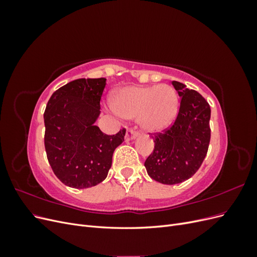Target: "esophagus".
<instances>
[{"mask_svg":"<svg viewBox=\"0 0 257 257\" xmlns=\"http://www.w3.org/2000/svg\"><path fill=\"white\" fill-rule=\"evenodd\" d=\"M138 133L136 131H134L133 128H127L126 134H125V141H131V139H134L135 137H137Z\"/></svg>","mask_w":257,"mask_h":257,"instance_id":"34e87169","label":"esophagus"}]
</instances>
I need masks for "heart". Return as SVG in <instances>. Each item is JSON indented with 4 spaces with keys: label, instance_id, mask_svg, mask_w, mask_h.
Here are the masks:
<instances>
[{
    "label": "heart",
    "instance_id": "obj_1",
    "mask_svg": "<svg viewBox=\"0 0 257 257\" xmlns=\"http://www.w3.org/2000/svg\"><path fill=\"white\" fill-rule=\"evenodd\" d=\"M115 112L123 118H137L146 132H161L175 121L179 110L176 90L168 84L121 89L113 98Z\"/></svg>",
    "mask_w": 257,
    "mask_h": 257
}]
</instances>
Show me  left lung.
I'll list each match as a JSON object with an SVG mask.
<instances>
[{
	"label": "left lung",
	"instance_id": "obj_1",
	"mask_svg": "<svg viewBox=\"0 0 257 257\" xmlns=\"http://www.w3.org/2000/svg\"><path fill=\"white\" fill-rule=\"evenodd\" d=\"M181 97L180 107L172 125L158 133H150L153 152L145 162L147 173L163 184H177L190 179L206 158L211 130V109L207 100L195 90L173 81Z\"/></svg>",
	"mask_w": 257,
	"mask_h": 257
}]
</instances>
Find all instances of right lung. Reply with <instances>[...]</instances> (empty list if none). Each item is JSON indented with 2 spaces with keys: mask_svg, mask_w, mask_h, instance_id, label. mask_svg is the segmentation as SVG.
Returning a JSON list of instances; mask_svg holds the SVG:
<instances>
[{
  "mask_svg": "<svg viewBox=\"0 0 257 257\" xmlns=\"http://www.w3.org/2000/svg\"><path fill=\"white\" fill-rule=\"evenodd\" d=\"M105 78H81L53 93L44 112L45 149L59 180L87 189L105 180L112 154L124 142L125 128L104 134L94 125L100 109Z\"/></svg>",
  "mask_w": 257,
  "mask_h": 257,
  "instance_id": "obj_1",
  "label": "right lung"
}]
</instances>
